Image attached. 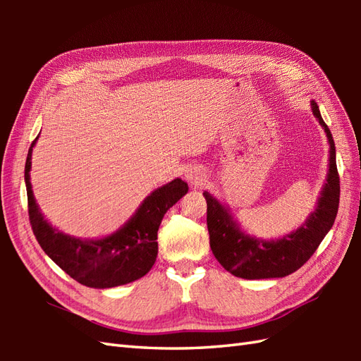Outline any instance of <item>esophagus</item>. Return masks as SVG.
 Segmentation results:
<instances>
[{
    "label": "esophagus",
    "mask_w": 361,
    "mask_h": 361,
    "mask_svg": "<svg viewBox=\"0 0 361 361\" xmlns=\"http://www.w3.org/2000/svg\"><path fill=\"white\" fill-rule=\"evenodd\" d=\"M188 180L194 181V183H202L206 178V172L202 171V169H194V171L188 172Z\"/></svg>",
    "instance_id": "1"
}]
</instances>
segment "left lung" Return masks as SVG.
Wrapping results in <instances>:
<instances>
[{
  "mask_svg": "<svg viewBox=\"0 0 361 361\" xmlns=\"http://www.w3.org/2000/svg\"><path fill=\"white\" fill-rule=\"evenodd\" d=\"M310 105L313 114L327 135L331 155H329L327 181L321 190L317 209L296 231L278 240L256 239L240 231L231 214L217 198L206 190L203 192L208 203L206 221H208L211 250L220 265L237 278L270 279L291 274L307 262L334 225L340 203V176L336 171L335 142L331 130L321 118L317 102L312 101Z\"/></svg>",
  "mask_w": 361,
  "mask_h": 361,
  "instance_id": "1",
  "label": "left lung"
}]
</instances>
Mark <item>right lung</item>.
<instances>
[{
  "label": "right lung",
  "mask_w": 361,
  "mask_h": 361,
  "mask_svg": "<svg viewBox=\"0 0 361 361\" xmlns=\"http://www.w3.org/2000/svg\"><path fill=\"white\" fill-rule=\"evenodd\" d=\"M27 152L25 181L29 221L37 242L62 270L82 286L111 288L133 282L150 271L158 255V228L169 208L188 192V185L175 178L145 198L127 224L111 235L96 240L75 239L52 228L35 203L30 186L32 147Z\"/></svg>",
  "instance_id": "right-lung-1"
}]
</instances>
